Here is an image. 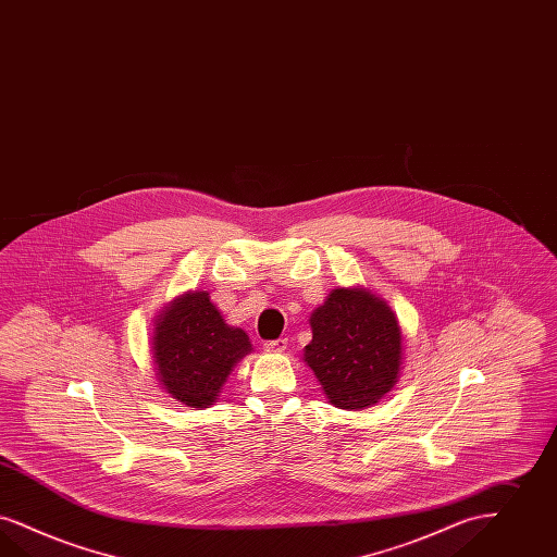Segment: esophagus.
I'll use <instances>...</instances> for the list:
<instances>
[{"mask_svg": "<svg viewBox=\"0 0 557 557\" xmlns=\"http://www.w3.org/2000/svg\"><path fill=\"white\" fill-rule=\"evenodd\" d=\"M263 348H265L268 352H284V350L288 348V339H286V337L271 339V342H265V344H263Z\"/></svg>", "mask_w": 557, "mask_h": 557, "instance_id": "obj_1", "label": "esophagus"}]
</instances>
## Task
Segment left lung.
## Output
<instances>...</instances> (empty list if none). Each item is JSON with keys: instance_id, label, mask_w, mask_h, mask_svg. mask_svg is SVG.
Wrapping results in <instances>:
<instances>
[{"instance_id": "8db88e82", "label": "left lung", "mask_w": 557, "mask_h": 557, "mask_svg": "<svg viewBox=\"0 0 557 557\" xmlns=\"http://www.w3.org/2000/svg\"><path fill=\"white\" fill-rule=\"evenodd\" d=\"M305 362L335 408L377 404L400 377L401 330L394 311L369 289L335 288L311 314Z\"/></svg>"}]
</instances>
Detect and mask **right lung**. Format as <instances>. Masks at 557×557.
Here are the masks:
<instances>
[{
    "instance_id": "right-lung-1",
    "label": "right lung",
    "mask_w": 557,
    "mask_h": 557,
    "mask_svg": "<svg viewBox=\"0 0 557 557\" xmlns=\"http://www.w3.org/2000/svg\"><path fill=\"white\" fill-rule=\"evenodd\" d=\"M153 360L159 385L190 408H209L252 344L223 321L207 292H186L157 314Z\"/></svg>"
}]
</instances>
